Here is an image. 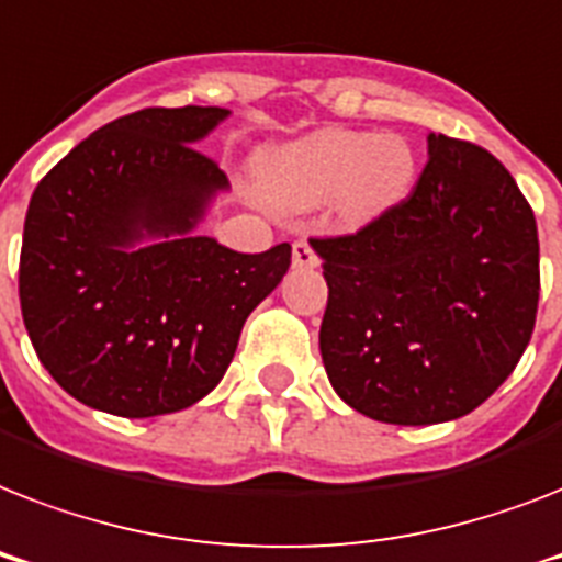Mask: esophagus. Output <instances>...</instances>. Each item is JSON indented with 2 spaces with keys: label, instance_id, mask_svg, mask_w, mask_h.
Here are the masks:
<instances>
[{
  "label": "esophagus",
  "instance_id": "1",
  "mask_svg": "<svg viewBox=\"0 0 562 562\" xmlns=\"http://www.w3.org/2000/svg\"><path fill=\"white\" fill-rule=\"evenodd\" d=\"M291 259H294V268H315L317 265V254L312 250V245H308L306 238L294 241V247H291Z\"/></svg>",
  "mask_w": 562,
  "mask_h": 562
}]
</instances>
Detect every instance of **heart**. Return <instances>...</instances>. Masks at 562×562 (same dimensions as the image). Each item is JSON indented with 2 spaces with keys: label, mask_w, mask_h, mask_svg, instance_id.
I'll list each match as a JSON object with an SVG mask.
<instances>
[{
  "label": "heart",
  "mask_w": 562,
  "mask_h": 562,
  "mask_svg": "<svg viewBox=\"0 0 562 562\" xmlns=\"http://www.w3.org/2000/svg\"><path fill=\"white\" fill-rule=\"evenodd\" d=\"M262 180L291 210L333 201L347 224H364L405 201L417 180V154L400 134L326 127L268 154Z\"/></svg>",
  "instance_id": "heart-1"
}]
</instances>
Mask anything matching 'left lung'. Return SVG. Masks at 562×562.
Returning a JSON list of instances; mask_svg holds the SVG:
<instances>
[{
	"instance_id": "8db88e82",
	"label": "left lung",
	"mask_w": 562,
	"mask_h": 562,
	"mask_svg": "<svg viewBox=\"0 0 562 562\" xmlns=\"http://www.w3.org/2000/svg\"><path fill=\"white\" fill-rule=\"evenodd\" d=\"M329 285L321 356L350 408L393 426L470 414L531 341L540 238L510 171L428 134L414 192L352 236L312 238Z\"/></svg>"
}]
</instances>
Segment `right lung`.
<instances>
[{
  "label": "right lung",
  "mask_w": 562,
  "mask_h": 562,
  "mask_svg": "<svg viewBox=\"0 0 562 562\" xmlns=\"http://www.w3.org/2000/svg\"><path fill=\"white\" fill-rule=\"evenodd\" d=\"M224 108H145L75 145L31 194L20 306L37 359L69 396L116 417L203 400L291 245L236 254L198 236L227 175L194 143Z\"/></svg>",
  "instance_id": "add662e5"
}]
</instances>
